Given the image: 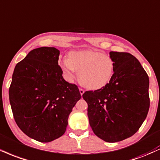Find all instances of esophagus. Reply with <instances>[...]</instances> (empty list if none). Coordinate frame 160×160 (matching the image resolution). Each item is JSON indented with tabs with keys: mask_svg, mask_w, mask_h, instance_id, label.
Listing matches in <instances>:
<instances>
[{
	"mask_svg": "<svg viewBox=\"0 0 160 160\" xmlns=\"http://www.w3.org/2000/svg\"><path fill=\"white\" fill-rule=\"evenodd\" d=\"M80 95H83V93H84V90L82 89V88H80Z\"/></svg>",
	"mask_w": 160,
	"mask_h": 160,
	"instance_id": "esophagus-1",
	"label": "esophagus"
}]
</instances>
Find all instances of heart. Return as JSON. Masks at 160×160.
<instances>
[{
    "mask_svg": "<svg viewBox=\"0 0 160 160\" xmlns=\"http://www.w3.org/2000/svg\"><path fill=\"white\" fill-rule=\"evenodd\" d=\"M59 64L70 81L76 77L77 71H80V81L91 89L105 86L115 71L114 60L110 56L91 50L71 51L68 58L60 59Z\"/></svg>",
    "mask_w": 160,
    "mask_h": 160,
    "instance_id": "b5f03b06",
    "label": "heart"
}]
</instances>
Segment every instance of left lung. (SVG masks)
<instances>
[{"instance_id":"left-lung-1","label":"left lung","mask_w":160,"mask_h":160,"mask_svg":"<svg viewBox=\"0 0 160 160\" xmlns=\"http://www.w3.org/2000/svg\"><path fill=\"white\" fill-rule=\"evenodd\" d=\"M114 74L105 86L86 91L88 117L94 133L103 141L117 142L136 133L147 117L150 107L149 78L134 56L109 52Z\"/></svg>"}]
</instances>
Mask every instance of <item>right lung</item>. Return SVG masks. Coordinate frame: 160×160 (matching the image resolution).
<instances>
[{
    "label": "right lung",
    "instance_id": "obj_1",
    "mask_svg": "<svg viewBox=\"0 0 160 160\" xmlns=\"http://www.w3.org/2000/svg\"><path fill=\"white\" fill-rule=\"evenodd\" d=\"M59 56L55 48L32 50L15 65L9 89L17 125L41 142L53 141L65 133L69 114L81 98L78 86L63 78Z\"/></svg>",
    "mask_w": 160,
    "mask_h": 160
}]
</instances>
